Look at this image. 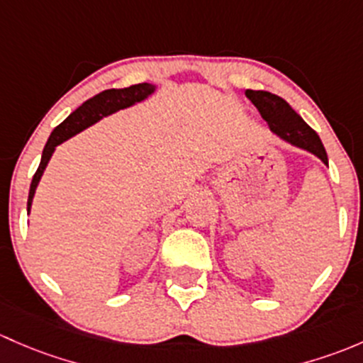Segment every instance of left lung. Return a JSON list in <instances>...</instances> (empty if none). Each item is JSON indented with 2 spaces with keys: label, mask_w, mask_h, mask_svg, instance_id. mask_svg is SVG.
<instances>
[{
  "label": "left lung",
  "mask_w": 363,
  "mask_h": 363,
  "mask_svg": "<svg viewBox=\"0 0 363 363\" xmlns=\"http://www.w3.org/2000/svg\"><path fill=\"white\" fill-rule=\"evenodd\" d=\"M246 98L255 104L264 121L267 122L269 129L276 136L294 147L316 155L321 162L328 166V157L320 136L302 121L301 115L285 99L265 91H246Z\"/></svg>",
  "instance_id": "8db88e82"
}]
</instances>
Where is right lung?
I'll list each match as a JSON object with an SVG mask.
<instances>
[{
  "label": "right lung",
  "instance_id": "add662e5",
  "mask_svg": "<svg viewBox=\"0 0 363 363\" xmlns=\"http://www.w3.org/2000/svg\"><path fill=\"white\" fill-rule=\"evenodd\" d=\"M155 85L152 84H138L130 85L125 89H108V91L99 92L94 98L85 101L82 106H78L73 113L66 118L65 122H61L54 130H52L50 138H48L47 145L43 148L42 154V162H40L38 169H36L35 177H33L31 186H29V197H28V213L31 211L33 197H35L36 186H38L40 180H42V174L47 167L48 160H50L52 154H54L55 147L61 145L62 141L69 140L71 136L78 134L80 130L87 129L89 125L96 124L103 117L115 113L118 110H124V108L133 106V104L140 103V101L147 99L148 96L154 94Z\"/></svg>",
  "mask_w": 363,
  "mask_h": 363
}]
</instances>
